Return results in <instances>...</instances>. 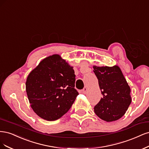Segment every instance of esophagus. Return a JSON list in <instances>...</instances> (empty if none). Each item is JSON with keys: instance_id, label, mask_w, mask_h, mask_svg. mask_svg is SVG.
<instances>
[{"instance_id": "obj_1", "label": "esophagus", "mask_w": 149, "mask_h": 149, "mask_svg": "<svg viewBox=\"0 0 149 149\" xmlns=\"http://www.w3.org/2000/svg\"><path fill=\"white\" fill-rule=\"evenodd\" d=\"M87 87H84L83 88V90H81V92H82L84 94H85L86 93H87Z\"/></svg>"}]
</instances>
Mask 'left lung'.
Wrapping results in <instances>:
<instances>
[{
	"instance_id": "8db88e82",
	"label": "left lung",
	"mask_w": 149,
	"mask_h": 149,
	"mask_svg": "<svg viewBox=\"0 0 149 149\" xmlns=\"http://www.w3.org/2000/svg\"><path fill=\"white\" fill-rule=\"evenodd\" d=\"M103 95L94 111L103 121L112 122L122 118L131 103V88L118 65H93Z\"/></svg>"
}]
</instances>
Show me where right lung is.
<instances>
[{
  "instance_id": "right-lung-1",
  "label": "right lung",
  "mask_w": 149,
  "mask_h": 149,
  "mask_svg": "<svg viewBox=\"0 0 149 149\" xmlns=\"http://www.w3.org/2000/svg\"><path fill=\"white\" fill-rule=\"evenodd\" d=\"M73 67L59 54L43 59L25 83L30 106L42 119L55 121L68 112L79 95Z\"/></svg>"
}]
</instances>
